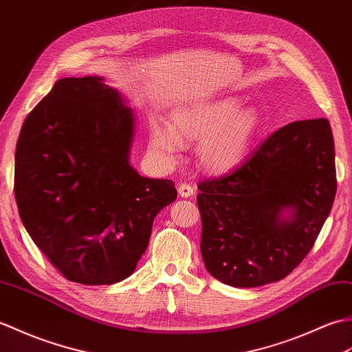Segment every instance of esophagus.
Masks as SVG:
<instances>
[{"instance_id":"34e87169","label":"esophagus","mask_w":352,"mask_h":352,"mask_svg":"<svg viewBox=\"0 0 352 352\" xmlns=\"http://www.w3.org/2000/svg\"><path fill=\"white\" fill-rule=\"evenodd\" d=\"M177 192L181 197H191L192 194L196 192V190H194V186L190 184H182V185H179Z\"/></svg>"}]
</instances>
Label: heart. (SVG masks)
Here are the masks:
<instances>
[{
  "instance_id": "b5f03b06",
  "label": "heart",
  "mask_w": 352,
  "mask_h": 352,
  "mask_svg": "<svg viewBox=\"0 0 352 352\" xmlns=\"http://www.w3.org/2000/svg\"><path fill=\"white\" fill-rule=\"evenodd\" d=\"M262 126L254 105L242 107L239 98H221L185 107L171 114V123L151 124V151L164 162L179 158L182 143L196 147L199 166L209 173H226L244 161Z\"/></svg>"
}]
</instances>
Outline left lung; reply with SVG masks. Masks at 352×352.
Segmentation results:
<instances>
[{"label": "left lung", "mask_w": 352, "mask_h": 352, "mask_svg": "<svg viewBox=\"0 0 352 352\" xmlns=\"http://www.w3.org/2000/svg\"><path fill=\"white\" fill-rule=\"evenodd\" d=\"M336 186L327 119L289 123L235 171L201 181L200 252L209 274L235 287L285 278L314 247Z\"/></svg>", "instance_id": "8db88e82"}]
</instances>
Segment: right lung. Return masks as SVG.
I'll use <instances>...</instances> for the list:
<instances>
[{
	"instance_id": "right-lung-1",
	"label": "right lung",
	"mask_w": 352,
	"mask_h": 352,
	"mask_svg": "<svg viewBox=\"0 0 352 352\" xmlns=\"http://www.w3.org/2000/svg\"><path fill=\"white\" fill-rule=\"evenodd\" d=\"M102 76L61 78L22 124L14 197L28 235L70 282L113 285L134 272L168 179L131 166L132 108Z\"/></svg>"
}]
</instances>
